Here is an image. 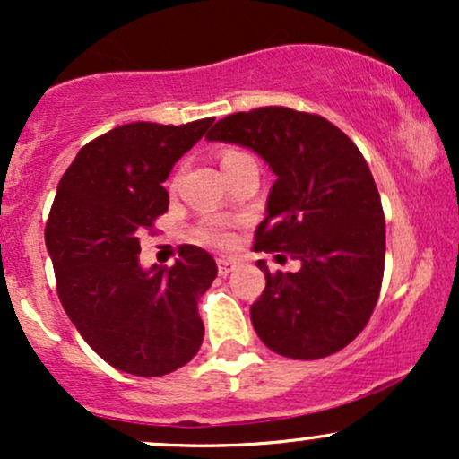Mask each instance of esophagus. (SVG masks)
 Here are the masks:
<instances>
[{
	"label": "esophagus",
	"mask_w": 459,
	"mask_h": 459,
	"mask_svg": "<svg viewBox=\"0 0 459 459\" xmlns=\"http://www.w3.org/2000/svg\"><path fill=\"white\" fill-rule=\"evenodd\" d=\"M237 267V261L233 259H218V273L220 276H229Z\"/></svg>",
	"instance_id": "34e87169"
}]
</instances>
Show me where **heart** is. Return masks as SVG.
<instances>
[{
    "mask_svg": "<svg viewBox=\"0 0 459 459\" xmlns=\"http://www.w3.org/2000/svg\"><path fill=\"white\" fill-rule=\"evenodd\" d=\"M244 155H246V152L229 151V152H224L222 163H229V161L237 160V157H244ZM200 235H203V239L212 241V244H226V241H229V233H226V230H224L220 224H209V226H204L203 233H200Z\"/></svg>",
    "mask_w": 459,
    "mask_h": 459,
    "instance_id": "b5f03b06",
    "label": "heart"
}]
</instances>
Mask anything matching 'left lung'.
I'll use <instances>...</instances> for the list:
<instances>
[{"mask_svg": "<svg viewBox=\"0 0 459 459\" xmlns=\"http://www.w3.org/2000/svg\"><path fill=\"white\" fill-rule=\"evenodd\" d=\"M209 142L255 151L276 175L255 250L282 252L298 272L265 273L250 307L259 339L276 354L317 360L343 350L376 308L386 224L365 157L317 114L259 108L218 120Z\"/></svg>", "mask_w": 459, "mask_h": 459, "instance_id": "8db88e82", "label": "left lung"}]
</instances>
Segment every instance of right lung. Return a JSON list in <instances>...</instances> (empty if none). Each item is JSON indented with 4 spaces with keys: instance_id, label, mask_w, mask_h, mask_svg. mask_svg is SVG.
Masks as SVG:
<instances>
[{
    "instance_id": "1",
    "label": "right lung",
    "mask_w": 459,
    "mask_h": 459,
    "mask_svg": "<svg viewBox=\"0 0 459 459\" xmlns=\"http://www.w3.org/2000/svg\"><path fill=\"white\" fill-rule=\"evenodd\" d=\"M213 118L129 123L88 142L57 183L45 229L57 296L88 345L118 371L157 377L198 354V298L218 276L213 256L178 247L168 267L140 265V235L168 212L175 163Z\"/></svg>"
}]
</instances>
